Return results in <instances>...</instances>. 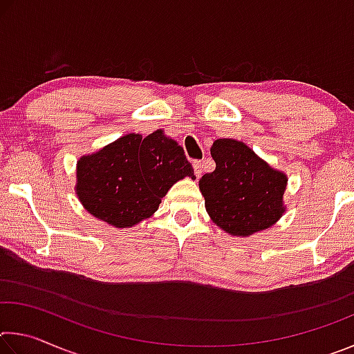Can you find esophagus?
<instances>
[{"label":"esophagus","instance_id":"1","mask_svg":"<svg viewBox=\"0 0 354 354\" xmlns=\"http://www.w3.org/2000/svg\"><path fill=\"white\" fill-rule=\"evenodd\" d=\"M194 171H195L196 178H200L203 175V162H201V160H195V162H194Z\"/></svg>","mask_w":354,"mask_h":354}]
</instances>
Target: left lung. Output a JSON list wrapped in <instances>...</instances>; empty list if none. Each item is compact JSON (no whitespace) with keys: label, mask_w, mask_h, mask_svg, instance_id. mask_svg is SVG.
<instances>
[{"label":"left lung","mask_w":354,"mask_h":354,"mask_svg":"<svg viewBox=\"0 0 354 354\" xmlns=\"http://www.w3.org/2000/svg\"><path fill=\"white\" fill-rule=\"evenodd\" d=\"M215 170L200 179L209 217L234 237H248L273 226L286 212L287 175L259 158L247 143H212Z\"/></svg>","instance_id":"left-lung-1"}]
</instances>
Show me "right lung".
<instances>
[{
	"mask_svg": "<svg viewBox=\"0 0 354 354\" xmlns=\"http://www.w3.org/2000/svg\"><path fill=\"white\" fill-rule=\"evenodd\" d=\"M187 176L195 179L194 169L164 129L129 133L77 159L75 192L95 218L123 230L151 217L171 185Z\"/></svg>",
	"mask_w": 354,
	"mask_h": 354,
	"instance_id": "right-lung-1",
	"label": "right lung"
}]
</instances>
